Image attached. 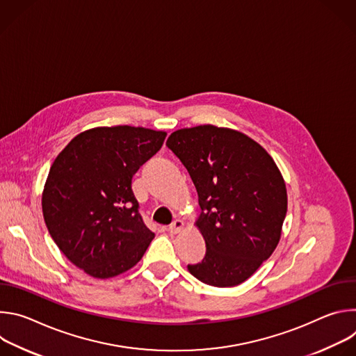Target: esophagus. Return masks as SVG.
<instances>
[{"label":"esophagus","mask_w":356,"mask_h":356,"mask_svg":"<svg viewBox=\"0 0 356 356\" xmlns=\"http://www.w3.org/2000/svg\"><path fill=\"white\" fill-rule=\"evenodd\" d=\"M183 227H184V222H183L181 220H175V221L169 225L168 231H169L172 235H176V234H179V232L183 229Z\"/></svg>","instance_id":"34e87169"}]
</instances>
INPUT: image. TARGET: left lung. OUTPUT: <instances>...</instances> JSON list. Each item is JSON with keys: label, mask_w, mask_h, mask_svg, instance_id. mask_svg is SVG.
<instances>
[{"label": "left lung", "mask_w": 356, "mask_h": 356, "mask_svg": "<svg viewBox=\"0 0 356 356\" xmlns=\"http://www.w3.org/2000/svg\"><path fill=\"white\" fill-rule=\"evenodd\" d=\"M166 145L187 169L201 209L195 227L207 250L188 272L216 287L243 283L280 241L287 191L279 168L265 147L231 128L177 129Z\"/></svg>", "instance_id": "obj_1"}]
</instances>
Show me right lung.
<instances>
[{
	"label": "right lung",
	"mask_w": 356,
	"mask_h": 356,
	"mask_svg": "<svg viewBox=\"0 0 356 356\" xmlns=\"http://www.w3.org/2000/svg\"><path fill=\"white\" fill-rule=\"evenodd\" d=\"M165 138L142 127H97L74 136L50 166L42 193L44 224L87 275L108 279L129 270L155 238L131 184Z\"/></svg>",
	"instance_id": "obj_1"
}]
</instances>
